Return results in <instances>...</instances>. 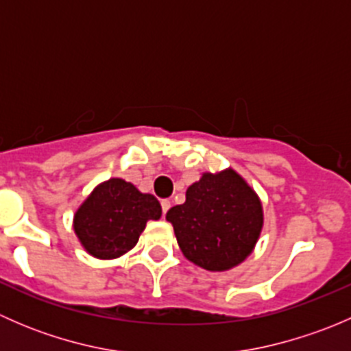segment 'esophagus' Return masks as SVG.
Returning <instances> with one entry per match:
<instances>
[{"mask_svg": "<svg viewBox=\"0 0 351 351\" xmlns=\"http://www.w3.org/2000/svg\"><path fill=\"white\" fill-rule=\"evenodd\" d=\"M169 207H171V202L168 200V198H162L161 200V208H162V215H166V212L169 210Z\"/></svg>", "mask_w": 351, "mask_h": 351, "instance_id": "34e87169", "label": "esophagus"}]
</instances>
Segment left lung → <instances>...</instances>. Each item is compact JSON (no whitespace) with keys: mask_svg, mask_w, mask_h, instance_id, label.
Returning a JSON list of instances; mask_svg holds the SVG:
<instances>
[{"mask_svg":"<svg viewBox=\"0 0 351 351\" xmlns=\"http://www.w3.org/2000/svg\"><path fill=\"white\" fill-rule=\"evenodd\" d=\"M166 219L190 261L210 271L239 265L260 238L263 210L260 198L232 169L205 173L186 190L185 204Z\"/></svg>","mask_w":351,"mask_h":351,"instance_id":"8db88e82","label":"left lung"}]
</instances>
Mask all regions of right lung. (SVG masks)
<instances>
[{"instance_id": "obj_1", "label": "right lung", "mask_w": 351, "mask_h": 351, "mask_svg": "<svg viewBox=\"0 0 351 351\" xmlns=\"http://www.w3.org/2000/svg\"><path fill=\"white\" fill-rule=\"evenodd\" d=\"M161 217V205L132 183L110 178L93 190L74 215V232L84 250L100 260H112L132 250L149 219Z\"/></svg>"}]
</instances>
